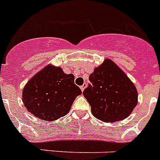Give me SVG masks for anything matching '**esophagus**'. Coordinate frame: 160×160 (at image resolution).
Segmentation results:
<instances>
[{"label":"esophagus","instance_id":"obj_1","mask_svg":"<svg viewBox=\"0 0 160 160\" xmlns=\"http://www.w3.org/2000/svg\"><path fill=\"white\" fill-rule=\"evenodd\" d=\"M87 87V84H85V83H84V84H83V85H81V86H80V89H81V91H84V89H85V88H86Z\"/></svg>","mask_w":160,"mask_h":160}]
</instances>
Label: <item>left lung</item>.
<instances>
[{"label": "left lung", "mask_w": 160, "mask_h": 160, "mask_svg": "<svg viewBox=\"0 0 160 160\" xmlns=\"http://www.w3.org/2000/svg\"><path fill=\"white\" fill-rule=\"evenodd\" d=\"M90 84L83 92L92 114L102 122L125 119L137 104V90L124 72L106 59L89 76Z\"/></svg>", "instance_id": "obj_1"}]
</instances>
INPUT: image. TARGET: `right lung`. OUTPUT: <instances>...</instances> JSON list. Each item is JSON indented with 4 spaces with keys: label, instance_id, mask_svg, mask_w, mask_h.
Segmentation results:
<instances>
[{
    "label": "right lung",
    "instance_id": "add662e5",
    "mask_svg": "<svg viewBox=\"0 0 160 160\" xmlns=\"http://www.w3.org/2000/svg\"><path fill=\"white\" fill-rule=\"evenodd\" d=\"M81 93L72 74L48 66L27 83L22 97L29 112L42 120L54 121L67 115Z\"/></svg>",
    "mask_w": 160,
    "mask_h": 160
}]
</instances>
